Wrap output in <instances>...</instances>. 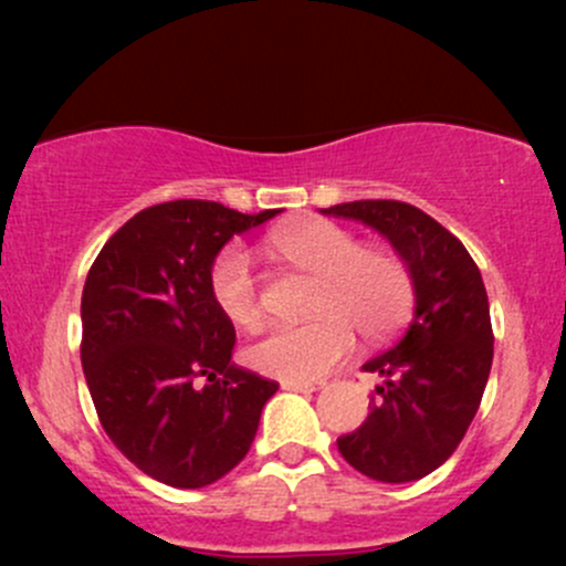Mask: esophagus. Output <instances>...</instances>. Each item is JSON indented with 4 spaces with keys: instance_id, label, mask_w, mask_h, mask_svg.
Returning <instances> with one entry per match:
<instances>
[{
    "instance_id": "1",
    "label": "esophagus",
    "mask_w": 566,
    "mask_h": 566,
    "mask_svg": "<svg viewBox=\"0 0 566 566\" xmlns=\"http://www.w3.org/2000/svg\"><path fill=\"white\" fill-rule=\"evenodd\" d=\"M284 391H319L324 380H282Z\"/></svg>"
}]
</instances>
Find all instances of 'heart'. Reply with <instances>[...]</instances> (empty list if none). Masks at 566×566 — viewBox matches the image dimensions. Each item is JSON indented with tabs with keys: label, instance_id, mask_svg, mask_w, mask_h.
I'll list each match as a JSON object with an SVG mask.
<instances>
[{
	"label": "heart",
	"instance_id": "obj_1",
	"mask_svg": "<svg viewBox=\"0 0 566 566\" xmlns=\"http://www.w3.org/2000/svg\"><path fill=\"white\" fill-rule=\"evenodd\" d=\"M271 247L282 261L316 276L308 311L316 319L276 324L244 350L247 365L282 380H314L327 375L354 350L356 333L380 340L405 324L415 301L407 263L396 252L361 247L354 233L311 220L279 231ZM210 295L233 327L261 322V292L250 255L226 247L210 269Z\"/></svg>",
	"mask_w": 566,
	"mask_h": 566
}]
</instances>
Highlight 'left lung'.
<instances>
[{"label":"left lung","mask_w":566,"mask_h":566,"mask_svg":"<svg viewBox=\"0 0 566 566\" xmlns=\"http://www.w3.org/2000/svg\"><path fill=\"white\" fill-rule=\"evenodd\" d=\"M322 212L382 233L412 274V319L365 365L382 382L365 423L337 450L375 482H415L454 452L490 378L495 337L482 274L458 237L407 201H343Z\"/></svg>","instance_id":"8db88e82"}]
</instances>
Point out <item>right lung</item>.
<instances>
[{
  "instance_id": "right-lung-1",
  "label": "right lung",
  "mask_w": 566,
  "mask_h": 566,
  "mask_svg": "<svg viewBox=\"0 0 566 566\" xmlns=\"http://www.w3.org/2000/svg\"><path fill=\"white\" fill-rule=\"evenodd\" d=\"M258 216L220 201L146 207L97 252L82 292V369L103 431L161 484L199 490L250 452L276 382L231 365L237 333L210 269ZM207 379L205 387L198 382Z\"/></svg>"
}]
</instances>
